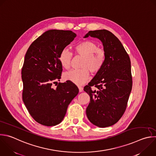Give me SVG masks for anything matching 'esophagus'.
<instances>
[{
	"mask_svg": "<svg viewBox=\"0 0 156 156\" xmlns=\"http://www.w3.org/2000/svg\"><path fill=\"white\" fill-rule=\"evenodd\" d=\"M78 89H79V92H81L83 91V88L81 86H78Z\"/></svg>",
	"mask_w": 156,
	"mask_h": 156,
	"instance_id": "esophagus-1",
	"label": "esophagus"
}]
</instances>
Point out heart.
<instances>
[{"label": "heart", "mask_w": 156, "mask_h": 156, "mask_svg": "<svg viewBox=\"0 0 156 156\" xmlns=\"http://www.w3.org/2000/svg\"><path fill=\"white\" fill-rule=\"evenodd\" d=\"M75 53L83 56L80 66L81 69H72L64 73L65 80L70 81L76 85L86 83L90 77V71L97 73L104 66L106 55L105 51L98 48V45L91 40H84L74 47ZM73 54L69 49H63L59 55V61L62 67L66 69L71 66Z\"/></svg>", "instance_id": "obj_1"}]
</instances>
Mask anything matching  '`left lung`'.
Wrapping results in <instances>:
<instances>
[{
	"label": "left lung",
	"instance_id": "8db88e82",
	"mask_svg": "<svg viewBox=\"0 0 156 156\" xmlns=\"http://www.w3.org/2000/svg\"><path fill=\"white\" fill-rule=\"evenodd\" d=\"M98 38L103 43L106 59L84 90L90 96L86 108L89 121L99 127L116 124L124 115L132 87L130 58L119 40L105 30L89 31L85 36ZM95 86L97 90H92Z\"/></svg>",
	"mask_w": 156,
	"mask_h": 156
}]
</instances>
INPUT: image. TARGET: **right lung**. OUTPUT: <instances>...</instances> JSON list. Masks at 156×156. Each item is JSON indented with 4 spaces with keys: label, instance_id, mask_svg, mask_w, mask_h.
I'll return each mask as SVG.
<instances>
[{
    "label": "right lung",
    "instance_id": "right-lung-1",
    "mask_svg": "<svg viewBox=\"0 0 156 156\" xmlns=\"http://www.w3.org/2000/svg\"><path fill=\"white\" fill-rule=\"evenodd\" d=\"M76 36L71 30H49L34 40L26 52L21 71L23 100L31 116L41 125L61 122L78 94L75 84L58 83L62 72L59 55ZM56 82L54 89L51 86Z\"/></svg>",
    "mask_w": 156,
    "mask_h": 156
}]
</instances>
